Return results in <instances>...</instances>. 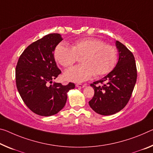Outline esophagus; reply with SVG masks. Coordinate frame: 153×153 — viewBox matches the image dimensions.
<instances>
[{"label":"esophagus","mask_w":153,"mask_h":153,"mask_svg":"<svg viewBox=\"0 0 153 153\" xmlns=\"http://www.w3.org/2000/svg\"><path fill=\"white\" fill-rule=\"evenodd\" d=\"M76 87H79V88H84V87L86 86V84H82L78 83V84H76Z\"/></svg>","instance_id":"1"}]
</instances>
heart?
I'll use <instances>...</instances> for the list:
<instances>
[{
    "label": "heart",
    "mask_w": 153,
    "mask_h": 153,
    "mask_svg": "<svg viewBox=\"0 0 153 153\" xmlns=\"http://www.w3.org/2000/svg\"><path fill=\"white\" fill-rule=\"evenodd\" d=\"M54 59L65 68L72 67L81 57L82 65L65 72L68 80L81 82L94 75L100 76L108 74L114 67L118 52L114 46L104 43L96 38L79 39L72 43L71 48L60 43L54 50Z\"/></svg>",
    "instance_id": "obj_1"
}]
</instances>
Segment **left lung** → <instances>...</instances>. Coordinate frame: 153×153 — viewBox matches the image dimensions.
Listing matches in <instances>:
<instances>
[{"label":"left lung","mask_w":153,"mask_h":153,"mask_svg":"<svg viewBox=\"0 0 153 153\" xmlns=\"http://www.w3.org/2000/svg\"><path fill=\"white\" fill-rule=\"evenodd\" d=\"M119 52L118 63L103 78L91 84L94 90L89 105L101 115H111L123 110L129 102L137 80V67L133 53L116 42Z\"/></svg>","instance_id":"1"}]
</instances>
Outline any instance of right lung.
<instances>
[{
  "label": "right lung",
  "instance_id": "add662e5",
  "mask_svg": "<svg viewBox=\"0 0 153 153\" xmlns=\"http://www.w3.org/2000/svg\"><path fill=\"white\" fill-rule=\"evenodd\" d=\"M61 35L48 34L29 45L19 58L16 68L18 91L26 106L37 114L50 116L62 110L66 103L67 93L75 88L69 82L66 86L52 83L61 74L54 56Z\"/></svg>",
  "mask_w": 153,
  "mask_h": 153
}]
</instances>
